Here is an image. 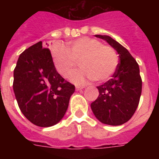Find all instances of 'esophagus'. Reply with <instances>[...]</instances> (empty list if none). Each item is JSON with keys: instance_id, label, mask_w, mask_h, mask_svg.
I'll use <instances>...</instances> for the list:
<instances>
[{"instance_id": "34e87169", "label": "esophagus", "mask_w": 159, "mask_h": 159, "mask_svg": "<svg viewBox=\"0 0 159 159\" xmlns=\"http://www.w3.org/2000/svg\"><path fill=\"white\" fill-rule=\"evenodd\" d=\"M84 88H85L84 86H76L75 87V90H76V91H80V90L84 89Z\"/></svg>"}]
</instances>
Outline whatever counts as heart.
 <instances>
[{
    "label": "heart",
    "mask_w": 159,
    "mask_h": 159,
    "mask_svg": "<svg viewBox=\"0 0 159 159\" xmlns=\"http://www.w3.org/2000/svg\"><path fill=\"white\" fill-rule=\"evenodd\" d=\"M51 54L56 69L65 78L79 61L81 68L70 76V80L76 84H84L91 79L98 82L107 80L115 73L119 64V57L113 48L91 37L73 40L68 48L56 43L52 46Z\"/></svg>",
    "instance_id": "obj_1"
}]
</instances>
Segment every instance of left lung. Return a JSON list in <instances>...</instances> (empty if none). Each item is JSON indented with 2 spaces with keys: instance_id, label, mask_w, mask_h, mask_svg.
Segmentation results:
<instances>
[{
  "instance_id": "1",
  "label": "left lung",
  "mask_w": 159,
  "mask_h": 159,
  "mask_svg": "<svg viewBox=\"0 0 159 159\" xmlns=\"http://www.w3.org/2000/svg\"><path fill=\"white\" fill-rule=\"evenodd\" d=\"M117 51L119 63L112 79L97 87L99 95L91 107L102 123L119 126L133 116L142 93L139 67L127 48L109 36L95 35Z\"/></svg>"
}]
</instances>
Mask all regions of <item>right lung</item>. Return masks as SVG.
I'll use <instances>...</instances> for the list:
<instances>
[{
    "label": "right lung",
    "instance_id": "right-lung-1",
    "mask_svg": "<svg viewBox=\"0 0 159 159\" xmlns=\"http://www.w3.org/2000/svg\"><path fill=\"white\" fill-rule=\"evenodd\" d=\"M13 78L18 106L28 120L38 127H48L62 119L75 86L57 72L51 52L43 48L42 41L20 55Z\"/></svg>",
    "mask_w": 159,
    "mask_h": 159
}]
</instances>
